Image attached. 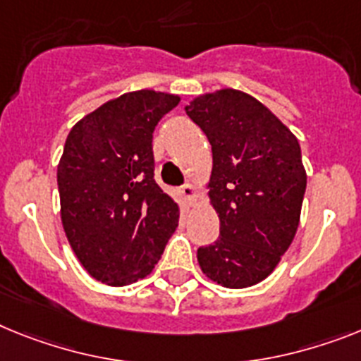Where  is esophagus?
I'll return each mask as SVG.
<instances>
[{
    "label": "esophagus",
    "mask_w": 361,
    "mask_h": 361,
    "mask_svg": "<svg viewBox=\"0 0 361 361\" xmlns=\"http://www.w3.org/2000/svg\"><path fill=\"white\" fill-rule=\"evenodd\" d=\"M181 195H183V198H185L189 204H192L196 198V187L192 185V183H185V185L181 187Z\"/></svg>",
    "instance_id": "obj_1"
}]
</instances>
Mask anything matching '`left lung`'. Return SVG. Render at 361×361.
<instances>
[{
    "label": "left lung",
    "instance_id": "8db88e82",
    "mask_svg": "<svg viewBox=\"0 0 361 361\" xmlns=\"http://www.w3.org/2000/svg\"><path fill=\"white\" fill-rule=\"evenodd\" d=\"M213 148L209 198L220 237L198 264L226 288L264 281L292 244L307 189L298 137L255 97L218 90L185 106Z\"/></svg>",
    "mask_w": 361,
    "mask_h": 361
}]
</instances>
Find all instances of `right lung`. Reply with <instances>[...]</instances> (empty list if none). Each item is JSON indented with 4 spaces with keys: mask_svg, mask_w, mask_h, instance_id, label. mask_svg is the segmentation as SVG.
<instances>
[{
    "mask_svg": "<svg viewBox=\"0 0 361 361\" xmlns=\"http://www.w3.org/2000/svg\"><path fill=\"white\" fill-rule=\"evenodd\" d=\"M180 102L139 90L108 101L69 132L56 180L69 244L93 279L126 286L147 277L178 227L180 207L154 180L152 134Z\"/></svg>",
    "mask_w": 361,
    "mask_h": 361,
    "instance_id": "1",
    "label": "right lung"
}]
</instances>
